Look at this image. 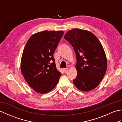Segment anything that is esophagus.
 <instances>
[{
  "label": "esophagus",
  "instance_id": "obj_1",
  "mask_svg": "<svg viewBox=\"0 0 122 122\" xmlns=\"http://www.w3.org/2000/svg\"><path fill=\"white\" fill-rule=\"evenodd\" d=\"M68 70H69V68H65V69H63V71L66 73V72L67 71H68Z\"/></svg>",
  "mask_w": 122,
  "mask_h": 122
}]
</instances>
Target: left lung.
I'll use <instances>...</instances> for the list:
<instances>
[{
  "label": "left lung",
  "instance_id": "obj_1",
  "mask_svg": "<svg viewBox=\"0 0 122 122\" xmlns=\"http://www.w3.org/2000/svg\"><path fill=\"white\" fill-rule=\"evenodd\" d=\"M64 38L76 54L77 76L73 80L77 89L88 92L100 84L107 70V59L100 41L89 31L69 30Z\"/></svg>",
  "mask_w": 122,
  "mask_h": 122
}]
</instances>
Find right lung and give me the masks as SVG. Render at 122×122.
Returning a JSON list of instances; mask_svg holds the SVG:
<instances>
[{
	"mask_svg": "<svg viewBox=\"0 0 122 122\" xmlns=\"http://www.w3.org/2000/svg\"><path fill=\"white\" fill-rule=\"evenodd\" d=\"M62 31H43L31 36L23 51L21 71L25 81L36 92H50L58 84L61 73L56 68L54 51Z\"/></svg>",
	"mask_w": 122,
	"mask_h": 122,
	"instance_id": "1",
	"label": "right lung"
}]
</instances>
